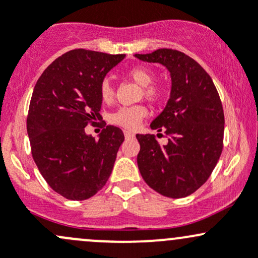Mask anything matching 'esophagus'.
Returning a JSON list of instances; mask_svg holds the SVG:
<instances>
[{
	"mask_svg": "<svg viewBox=\"0 0 258 258\" xmlns=\"http://www.w3.org/2000/svg\"><path fill=\"white\" fill-rule=\"evenodd\" d=\"M124 135H125V139H132V138L135 137L134 133L129 132V130H125V132H124Z\"/></svg>",
	"mask_w": 258,
	"mask_h": 258,
	"instance_id": "34e87169",
	"label": "esophagus"
}]
</instances>
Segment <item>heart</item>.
<instances>
[{
    "mask_svg": "<svg viewBox=\"0 0 258 258\" xmlns=\"http://www.w3.org/2000/svg\"><path fill=\"white\" fill-rule=\"evenodd\" d=\"M126 76L130 80L141 86V96L149 102H159L162 97V90L160 86L152 84L155 75L150 69L145 66H133L126 71ZM99 96L103 103H112L114 99V87L109 79H104L99 85ZM148 115V110L141 104L132 107H121L112 113L109 117L110 123L124 129H134L140 124V121Z\"/></svg>",
    "mask_w": 258,
    "mask_h": 258,
    "instance_id": "heart-1",
    "label": "heart"
}]
</instances>
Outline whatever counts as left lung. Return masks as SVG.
Instances as JSON below:
<instances>
[{"label":"left lung","instance_id":"left-lung-1","mask_svg":"<svg viewBox=\"0 0 258 258\" xmlns=\"http://www.w3.org/2000/svg\"><path fill=\"white\" fill-rule=\"evenodd\" d=\"M135 56L162 63L172 80L170 99L150 125L165 133L168 143L160 145L154 134H137L138 167L157 193L183 198L206 183L223 151L225 120L220 97L212 77L184 52L157 49Z\"/></svg>","mask_w":258,"mask_h":258}]
</instances>
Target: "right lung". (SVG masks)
<instances>
[{
	"label": "right lung",
	"instance_id": "obj_1",
	"mask_svg": "<svg viewBox=\"0 0 258 258\" xmlns=\"http://www.w3.org/2000/svg\"><path fill=\"white\" fill-rule=\"evenodd\" d=\"M124 56L70 50L45 69L33 91L27 117L33 159L46 183L66 199L91 198L112 173L121 129L103 126L96 140L85 128L102 118L99 85Z\"/></svg>",
	"mask_w": 258,
	"mask_h": 258
}]
</instances>
